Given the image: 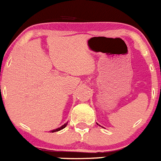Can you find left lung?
I'll use <instances>...</instances> for the list:
<instances>
[{
    "mask_svg": "<svg viewBox=\"0 0 161 161\" xmlns=\"http://www.w3.org/2000/svg\"><path fill=\"white\" fill-rule=\"evenodd\" d=\"M97 125H98V124H97Z\"/></svg>",
    "mask_w": 161,
    "mask_h": 161,
    "instance_id": "1",
    "label": "left lung"
}]
</instances>
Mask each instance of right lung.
<instances>
[{
    "label": "right lung",
    "mask_w": 161,
    "mask_h": 161,
    "mask_svg": "<svg viewBox=\"0 0 161 161\" xmlns=\"http://www.w3.org/2000/svg\"><path fill=\"white\" fill-rule=\"evenodd\" d=\"M67 123H65V124H64V125H61V126H60V128H57V129H54V130H52V131H51V132H57V131H60V130H61V129H64V128H65V127L66 126V125H67Z\"/></svg>",
    "instance_id": "add662e5"
}]
</instances>
